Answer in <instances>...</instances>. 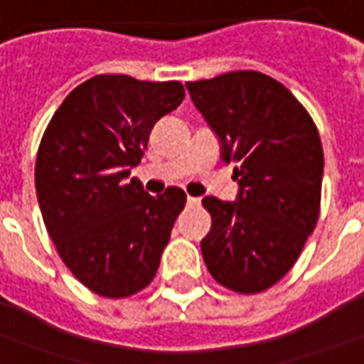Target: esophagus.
Instances as JSON below:
<instances>
[{
  "instance_id": "34e87169",
  "label": "esophagus",
  "mask_w": 364,
  "mask_h": 364,
  "mask_svg": "<svg viewBox=\"0 0 364 364\" xmlns=\"http://www.w3.org/2000/svg\"><path fill=\"white\" fill-rule=\"evenodd\" d=\"M188 206H200V198H194V196H188L186 198Z\"/></svg>"
}]
</instances>
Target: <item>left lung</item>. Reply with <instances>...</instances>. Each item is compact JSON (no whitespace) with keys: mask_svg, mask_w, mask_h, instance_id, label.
<instances>
[{"mask_svg":"<svg viewBox=\"0 0 364 364\" xmlns=\"http://www.w3.org/2000/svg\"><path fill=\"white\" fill-rule=\"evenodd\" d=\"M186 89L220 139L222 160L237 164L235 202L202 200L212 215L202 240L208 272L232 291H265L291 269L319 218L317 127L291 91L263 73H225Z\"/></svg>","mask_w":364,"mask_h":364,"instance_id":"left-lung-1","label":"left lung"}]
</instances>
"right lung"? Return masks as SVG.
<instances>
[{
	"instance_id": "1",
	"label": "right lung",
	"mask_w": 364,
	"mask_h": 364,
	"mask_svg": "<svg viewBox=\"0 0 364 364\" xmlns=\"http://www.w3.org/2000/svg\"><path fill=\"white\" fill-rule=\"evenodd\" d=\"M178 81L97 75L73 89L45 129L35 188L63 263L92 293L120 299L158 272L186 194L150 196L139 166L152 127L184 101Z\"/></svg>"
}]
</instances>
